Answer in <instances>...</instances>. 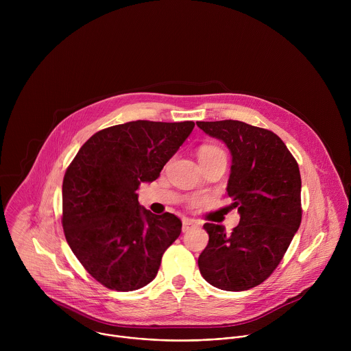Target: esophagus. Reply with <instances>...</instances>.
Masks as SVG:
<instances>
[{
	"label": "esophagus",
	"instance_id": "34e87169",
	"mask_svg": "<svg viewBox=\"0 0 351 351\" xmlns=\"http://www.w3.org/2000/svg\"><path fill=\"white\" fill-rule=\"evenodd\" d=\"M197 225H198V223H197L195 221L184 218V219H183V225H182V230H183V232H189L191 228H195Z\"/></svg>",
	"mask_w": 351,
	"mask_h": 351
}]
</instances>
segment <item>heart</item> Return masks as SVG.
I'll return each mask as SVG.
<instances>
[{
  "instance_id": "b5f03b06",
  "label": "heart",
  "mask_w": 351,
  "mask_h": 351,
  "mask_svg": "<svg viewBox=\"0 0 351 351\" xmlns=\"http://www.w3.org/2000/svg\"><path fill=\"white\" fill-rule=\"evenodd\" d=\"M219 153H223L219 147H217V145H211V144H207V145H203L202 148L198 149V158H204V157L215 156V154H219Z\"/></svg>"
}]
</instances>
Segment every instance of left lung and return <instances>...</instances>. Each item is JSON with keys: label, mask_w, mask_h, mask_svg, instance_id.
<instances>
[{"label": "left lung", "mask_w": 351, "mask_h": 351, "mask_svg": "<svg viewBox=\"0 0 351 351\" xmlns=\"http://www.w3.org/2000/svg\"><path fill=\"white\" fill-rule=\"evenodd\" d=\"M197 126L229 148L226 190L240 214L230 234L222 225H204L210 240L198 257V268L221 290H248L271 276L302 223L300 169L271 130L232 119Z\"/></svg>", "instance_id": "obj_1"}]
</instances>
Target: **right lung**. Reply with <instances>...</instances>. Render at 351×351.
Instances as JSON below:
<instances>
[{
  "label": "right lung",
  "instance_id": "add662e5",
  "mask_svg": "<svg viewBox=\"0 0 351 351\" xmlns=\"http://www.w3.org/2000/svg\"><path fill=\"white\" fill-rule=\"evenodd\" d=\"M194 122L133 121L93 134L62 183V226L84 269L103 286L132 291L152 282L180 219L138 204L137 189L154 182Z\"/></svg>",
  "mask_w": 351,
  "mask_h": 351
}]
</instances>
